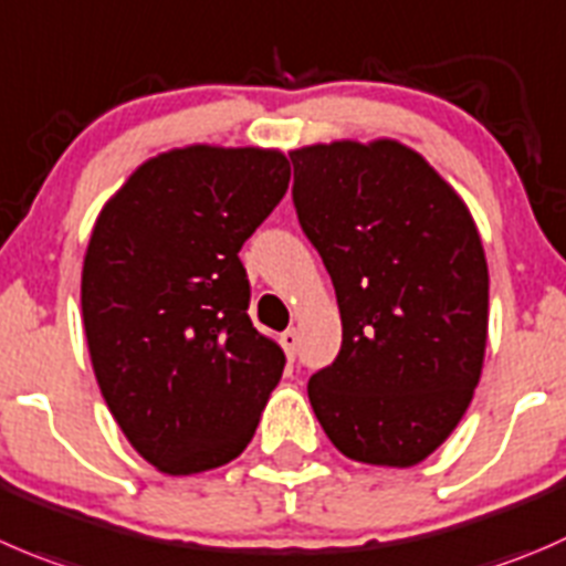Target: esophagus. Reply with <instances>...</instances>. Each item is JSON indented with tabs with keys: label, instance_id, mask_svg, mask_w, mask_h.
<instances>
[{
	"label": "esophagus",
	"instance_id": "34e87169",
	"mask_svg": "<svg viewBox=\"0 0 566 566\" xmlns=\"http://www.w3.org/2000/svg\"><path fill=\"white\" fill-rule=\"evenodd\" d=\"M279 343H282L287 359H295V350H298V332H295V328H287V332H282Z\"/></svg>",
	"mask_w": 566,
	"mask_h": 566
}]
</instances>
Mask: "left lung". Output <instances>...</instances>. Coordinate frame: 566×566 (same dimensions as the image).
Instances as JSON below:
<instances>
[{"label":"left lung","mask_w":566,"mask_h":566,"mask_svg":"<svg viewBox=\"0 0 566 566\" xmlns=\"http://www.w3.org/2000/svg\"><path fill=\"white\" fill-rule=\"evenodd\" d=\"M293 201L337 293L343 345L306 384L343 457L415 468L468 411L490 328V271L462 196L392 137L290 151Z\"/></svg>","instance_id":"8db88e82"}]
</instances>
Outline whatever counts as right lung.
Returning <instances> with one entry per match:
<instances>
[{
	"label": "right lung",
	"mask_w": 566,
	"mask_h": 566,
	"mask_svg": "<svg viewBox=\"0 0 566 566\" xmlns=\"http://www.w3.org/2000/svg\"><path fill=\"white\" fill-rule=\"evenodd\" d=\"M290 160L193 144L149 157L104 201L82 262V323L104 403L166 475L245 451L284 370L249 317L240 249L284 199Z\"/></svg>",
	"instance_id": "1"
}]
</instances>
